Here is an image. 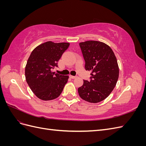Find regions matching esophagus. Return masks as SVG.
Listing matches in <instances>:
<instances>
[{"label": "esophagus", "mask_w": 146, "mask_h": 146, "mask_svg": "<svg viewBox=\"0 0 146 146\" xmlns=\"http://www.w3.org/2000/svg\"><path fill=\"white\" fill-rule=\"evenodd\" d=\"M69 77L70 78H76V77H77V76H71V75H70L69 76Z\"/></svg>", "instance_id": "esophagus-1"}]
</instances>
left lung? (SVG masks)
Returning <instances> with one entry per match:
<instances>
[{
	"label": "left lung",
	"mask_w": 146,
	"mask_h": 146,
	"mask_svg": "<svg viewBox=\"0 0 146 146\" xmlns=\"http://www.w3.org/2000/svg\"><path fill=\"white\" fill-rule=\"evenodd\" d=\"M85 68L91 70L90 80H83L78 88L80 98L90 103L104 100L115 87L119 77L117 61L113 51L106 44L97 41L79 43Z\"/></svg>",
	"instance_id": "8db88e82"
}]
</instances>
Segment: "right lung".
<instances>
[{
  "instance_id": "add662e5",
  "label": "right lung",
  "mask_w": 146,
  "mask_h": 146,
  "mask_svg": "<svg viewBox=\"0 0 146 146\" xmlns=\"http://www.w3.org/2000/svg\"><path fill=\"white\" fill-rule=\"evenodd\" d=\"M69 46L68 42L47 41L32 52L25 66V75L30 88L37 98L50 100L58 98L68 82V76L53 72L58 61Z\"/></svg>"
}]
</instances>
